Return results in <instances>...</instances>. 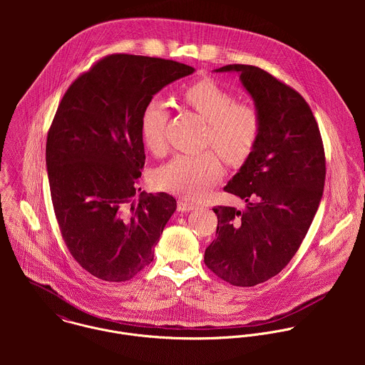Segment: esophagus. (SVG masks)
<instances>
[{
    "label": "esophagus",
    "instance_id": "1",
    "mask_svg": "<svg viewBox=\"0 0 365 365\" xmlns=\"http://www.w3.org/2000/svg\"><path fill=\"white\" fill-rule=\"evenodd\" d=\"M177 209H178L180 212H188V210H194V209H197V205H195V204H192V202H190V201L180 200V201L177 202Z\"/></svg>",
    "mask_w": 365,
    "mask_h": 365
}]
</instances>
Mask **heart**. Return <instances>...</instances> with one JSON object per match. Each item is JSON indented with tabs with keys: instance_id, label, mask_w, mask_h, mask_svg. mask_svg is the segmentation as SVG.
Wrapping results in <instances>:
<instances>
[{
	"instance_id": "1",
	"label": "heart",
	"mask_w": 365,
	"mask_h": 365,
	"mask_svg": "<svg viewBox=\"0 0 365 365\" xmlns=\"http://www.w3.org/2000/svg\"><path fill=\"white\" fill-rule=\"evenodd\" d=\"M181 101L205 122L204 148H212L230 167L243 165L253 155L261 132L259 113L249 105L236 104L233 97L212 78L191 83L181 91ZM167 104L152 98L140 113V136L146 149L161 156L167 150ZM212 150L198 155H177L155 174L157 188L187 200H198L222 174L220 161Z\"/></svg>"
}]
</instances>
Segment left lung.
<instances>
[{
  "mask_svg": "<svg viewBox=\"0 0 365 365\" xmlns=\"http://www.w3.org/2000/svg\"><path fill=\"white\" fill-rule=\"evenodd\" d=\"M253 97L261 132L253 155L223 188L246 207H215L216 239L204 261L223 281L255 287L275 277L298 252L319 208L324 148L312 109L292 87L260 67L227 64Z\"/></svg>",
  "mask_w": 365,
  "mask_h": 365,
  "instance_id": "8db88e82",
  "label": "left lung"
}]
</instances>
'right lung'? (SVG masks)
I'll list each match as a JSON object with an SVG mask.
<instances>
[{"label": "right lung", "mask_w": 365, "mask_h": 365, "mask_svg": "<svg viewBox=\"0 0 365 365\" xmlns=\"http://www.w3.org/2000/svg\"><path fill=\"white\" fill-rule=\"evenodd\" d=\"M191 73L174 60L115 53L78 76L57 106L46 140L53 209L70 255L100 279L129 281L148 267L177 208L171 195L139 188L140 113Z\"/></svg>", "instance_id": "add662e5"}]
</instances>
